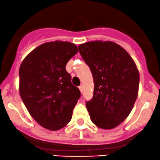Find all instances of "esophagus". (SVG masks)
Here are the masks:
<instances>
[{
    "instance_id": "34e87169",
    "label": "esophagus",
    "mask_w": 160,
    "mask_h": 160,
    "mask_svg": "<svg viewBox=\"0 0 160 160\" xmlns=\"http://www.w3.org/2000/svg\"><path fill=\"white\" fill-rule=\"evenodd\" d=\"M78 88H79V90H80L81 93H82V92H83V87H82V85H81V86L78 87Z\"/></svg>"
}]
</instances>
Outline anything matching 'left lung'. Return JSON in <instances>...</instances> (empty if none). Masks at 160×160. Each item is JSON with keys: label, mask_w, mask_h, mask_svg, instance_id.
<instances>
[{"label": "left lung", "mask_w": 160, "mask_h": 160, "mask_svg": "<svg viewBox=\"0 0 160 160\" xmlns=\"http://www.w3.org/2000/svg\"><path fill=\"white\" fill-rule=\"evenodd\" d=\"M78 51L95 84L93 98L86 102L90 118L101 129H113L132 109L139 92V70L129 54L115 42H86Z\"/></svg>", "instance_id": "8db88e82"}]
</instances>
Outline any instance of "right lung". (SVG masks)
Instances as JSON below:
<instances>
[{"label": "right lung", "mask_w": 160, "mask_h": 160, "mask_svg": "<svg viewBox=\"0 0 160 160\" xmlns=\"http://www.w3.org/2000/svg\"><path fill=\"white\" fill-rule=\"evenodd\" d=\"M78 51L71 42H47L30 52L20 66L21 99L32 118L45 129H61L72 119L81 93L72 84L65 66Z\"/></svg>", "instance_id": "right-lung-1"}]
</instances>
